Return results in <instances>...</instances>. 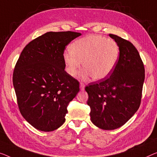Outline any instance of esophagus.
I'll list each match as a JSON object with an SVG mask.
<instances>
[{"label":"esophagus","instance_id":"34e87169","mask_svg":"<svg viewBox=\"0 0 157 157\" xmlns=\"http://www.w3.org/2000/svg\"><path fill=\"white\" fill-rule=\"evenodd\" d=\"M79 87H80L81 90H84L85 88V85L82 82H80V84H79Z\"/></svg>","mask_w":157,"mask_h":157}]
</instances>
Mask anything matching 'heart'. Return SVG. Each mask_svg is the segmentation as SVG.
I'll return each mask as SVG.
<instances>
[{
	"label": "heart",
	"mask_w": 157,
	"mask_h": 157,
	"mask_svg": "<svg viewBox=\"0 0 157 157\" xmlns=\"http://www.w3.org/2000/svg\"><path fill=\"white\" fill-rule=\"evenodd\" d=\"M67 71L75 77L81 68L85 67L82 75L92 76L94 80H101L108 77L116 66L119 58V47L113 39L100 35L90 34L75 41L71 51L63 54Z\"/></svg>",
	"instance_id": "heart-1"
}]
</instances>
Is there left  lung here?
Segmentation results:
<instances>
[{
  "label": "left lung",
  "instance_id": "1",
  "mask_svg": "<svg viewBox=\"0 0 157 157\" xmlns=\"http://www.w3.org/2000/svg\"><path fill=\"white\" fill-rule=\"evenodd\" d=\"M119 47V58L110 76L89 84L91 121L103 130H115L128 122L138 110L144 81V67L131 42L109 34Z\"/></svg>",
  "mask_w": 157,
  "mask_h": 157
}]
</instances>
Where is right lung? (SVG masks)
Here are the masks:
<instances>
[{"label": "right lung", "instance_id": "add662e5", "mask_svg": "<svg viewBox=\"0 0 157 157\" xmlns=\"http://www.w3.org/2000/svg\"><path fill=\"white\" fill-rule=\"evenodd\" d=\"M80 33L46 32L30 41L15 65L13 82L22 116L36 129L51 132L65 123L79 82L65 71V46Z\"/></svg>", "mask_w": 157, "mask_h": 157}]
</instances>
